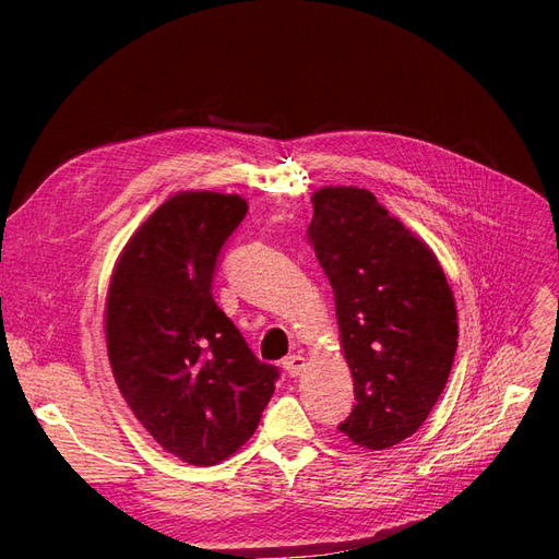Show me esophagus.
Listing matches in <instances>:
<instances>
[{"label":"esophagus","instance_id":"esophagus-1","mask_svg":"<svg viewBox=\"0 0 559 559\" xmlns=\"http://www.w3.org/2000/svg\"><path fill=\"white\" fill-rule=\"evenodd\" d=\"M282 368H284L286 373H289L292 378H296V376L302 373V368H306V357H302V354H292V357H286V359L282 361Z\"/></svg>","mask_w":559,"mask_h":559}]
</instances>
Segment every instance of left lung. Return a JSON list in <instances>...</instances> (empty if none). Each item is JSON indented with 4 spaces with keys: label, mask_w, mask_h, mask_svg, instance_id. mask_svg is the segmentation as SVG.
<instances>
[{
    "label": "left lung",
    "mask_w": 559,
    "mask_h": 559,
    "mask_svg": "<svg viewBox=\"0 0 559 559\" xmlns=\"http://www.w3.org/2000/svg\"><path fill=\"white\" fill-rule=\"evenodd\" d=\"M308 238L331 282L354 405L341 429L386 450L413 436L443 394L456 352V308L429 245L357 186L312 195Z\"/></svg>",
    "instance_id": "left-lung-1"
}]
</instances>
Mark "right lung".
Returning <instances> with one entry per match:
<instances>
[{
    "instance_id": "1",
    "label": "right lung",
    "mask_w": 559,
    "mask_h": 559,
    "mask_svg": "<svg viewBox=\"0 0 559 559\" xmlns=\"http://www.w3.org/2000/svg\"><path fill=\"white\" fill-rule=\"evenodd\" d=\"M245 214L235 193L167 198L128 240L107 292L118 389L156 443L195 466L249 441L280 378L212 298L218 253Z\"/></svg>"
}]
</instances>
